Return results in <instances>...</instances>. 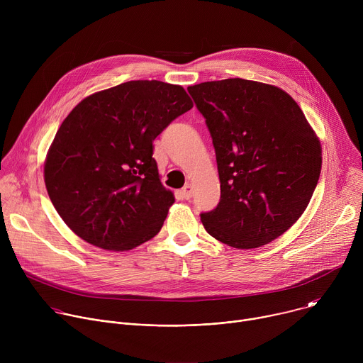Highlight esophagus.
I'll use <instances>...</instances> for the list:
<instances>
[{"instance_id": "esophagus-1", "label": "esophagus", "mask_w": 363, "mask_h": 363, "mask_svg": "<svg viewBox=\"0 0 363 363\" xmlns=\"http://www.w3.org/2000/svg\"><path fill=\"white\" fill-rule=\"evenodd\" d=\"M194 186H192V184L191 182H186L185 185H184V188L181 189V195L185 198V199H189L191 196H192V189Z\"/></svg>"}]
</instances>
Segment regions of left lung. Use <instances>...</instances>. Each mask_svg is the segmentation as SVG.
I'll return each mask as SVG.
<instances>
[{
  "label": "left lung",
  "instance_id": "8db88e82",
  "mask_svg": "<svg viewBox=\"0 0 363 363\" xmlns=\"http://www.w3.org/2000/svg\"><path fill=\"white\" fill-rule=\"evenodd\" d=\"M216 147L221 199L201 214L216 240L250 250L284 234L304 213L322 169V145L283 89L225 79L188 87Z\"/></svg>",
  "mask_w": 363,
  "mask_h": 363
}]
</instances>
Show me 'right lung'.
<instances>
[{"label": "right lung", "instance_id": "add662e5", "mask_svg": "<svg viewBox=\"0 0 363 363\" xmlns=\"http://www.w3.org/2000/svg\"><path fill=\"white\" fill-rule=\"evenodd\" d=\"M192 106L179 84L132 80L84 97L67 115L48 147L44 184L76 235L129 251L160 233L175 196L152 142Z\"/></svg>", "mask_w": 363, "mask_h": 363}]
</instances>
